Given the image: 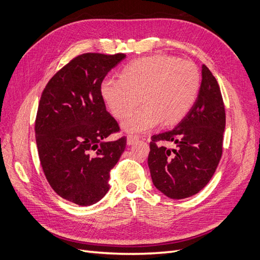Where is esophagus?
<instances>
[{"label":"esophagus","mask_w":260,"mask_h":260,"mask_svg":"<svg viewBox=\"0 0 260 260\" xmlns=\"http://www.w3.org/2000/svg\"><path fill=\"white\" fill-rule=\"evenodd\" d=\"M138 140H139V137H138V136H136V135H129V136L127 137V144H128V145H131V144H133V143H136Z\"/></svg>","instance_id":"1"}]
</instances>
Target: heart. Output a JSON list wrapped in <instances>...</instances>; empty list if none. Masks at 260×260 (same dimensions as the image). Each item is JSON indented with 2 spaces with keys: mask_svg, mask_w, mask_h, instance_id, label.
Returning a JSON list of instances; mask_svg holds the SVG:
<instances>
[{
  "mask_svg": "<svg viewBox=\"0 0 260 260\" xmlns=\"http://www.w3.org/2000/svg\"><path fill=\"white\" fill-rule=\"evenodd\" d=\"M200 88L201 74L193 61L155 55L129 62L119 79H104L101 95L117 119L127 117L139 105L141 96L143 105L122 122V129L142 133L159 122H179L193 107Z\"/></svg>",
  "mask_w": 260,
  "mask_h": 260,
  "instance_id": "1",
  "label": "heart"
}]
</instances>
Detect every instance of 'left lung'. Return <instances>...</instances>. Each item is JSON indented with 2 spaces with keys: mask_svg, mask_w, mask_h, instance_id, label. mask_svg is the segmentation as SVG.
<instances>
[{
  "mask_svg": "<svg viewBox=\"0 0 260 260\" xmlns=\"http://www.w3.org/2000/svg\"><path fill=\"white\" fill-rule=\"evenodd\" d=\"M198 100L177 127L152 136L148 167L156 188L174 200L199 193L214 176L222 155L224 104L219 84L203 65ZM160 142H174L169 150Z\"/></svg>",
  "mask_w": 260,
  "mask_h": 260,
  "instance_id": "8db88e82",
  "label": "left lung"
}]
</instances>
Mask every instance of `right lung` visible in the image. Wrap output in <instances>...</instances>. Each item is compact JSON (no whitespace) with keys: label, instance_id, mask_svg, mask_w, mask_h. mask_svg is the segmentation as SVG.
<instances>
[{"label":"right lung","instance_id":"add662e5","mask_svg":"<svg viewBox=\"0 0 260 260\" xmlns=\"http://www.w3.org/2000/svg\"><path fill=\"white\" fill-rule=\"evenodd\" d=\"M124 58L121 53L78 55L51 78L39 102L35 132L44 176L77 205L104 198L109 172L127 144L125 137L104 141L120 127L101 95L105 76Z\"/></svg>","mask_w":260,"mask_h":260}]
</instances>
